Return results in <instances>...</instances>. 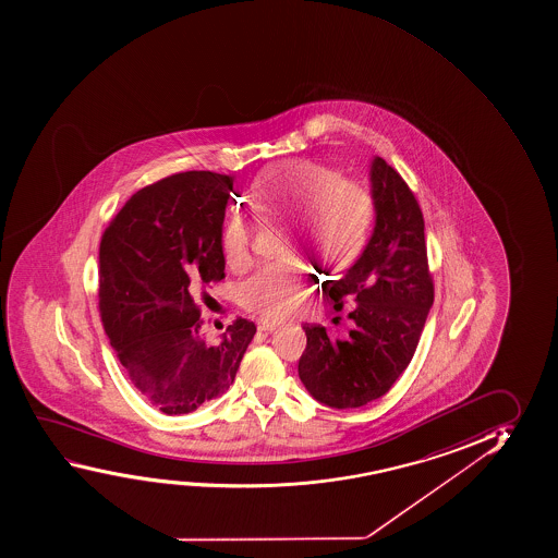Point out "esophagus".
I'll return each instance as SVG.
<instances>
[{
	"label": "esophagus",
	"instance_id": "esophagus-1",
	"mask_svg": "<svg viewBox=\"0 0 558 558\" xmlns=\"http://www.w3.org/2000/svg\"><path fill=\"white\" fill-rule=\"evenodd\" d=\"M277 327H281L279 319H269V317H259L258 331H275Z\"/></svg>",
	"mask_w": 558,
	"mask_h": 558
}]
</instances>
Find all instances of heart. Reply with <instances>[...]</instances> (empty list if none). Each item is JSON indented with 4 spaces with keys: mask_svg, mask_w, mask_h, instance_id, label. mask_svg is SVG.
<instances>
[{
    "mask_svg": "<svg viewBox=\"0 0 558 558\" xmlns=\"http://www.w3.org/2000/svg\"><path fill=\"white\" fill-rule=\"evenodd\" d=\"M254 202L271 219L289 216L283 231L287 252H312L331 266L356 256L375 211L366 184L316 159H291L266 169ZM221 248L229 266H248L250 231L241 217L225 225ZM310 277V267L299 256L267 262L242 283V306L266 317L289 316L308 296Z\"/></svg>",
    "mask_w": 558,
    "mask_h": 558,
    "instance_id": "heart-1",
    "label": "heart"
}]
</instances>
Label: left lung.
Masks as SVG:
<instances>
[{
  "label": "left lung",
  "mask_w": 558,
  "mask_h": 558,
  "mask_svg": "<svg viewBox=\"0 0 558 558\" xmlns=\"http://www.w3.org/2000/svg\"><path fill=\"white\" fill-rule=\"evenodd\" d=\"M375 229L364 254L339 281H327L333 308H354L356 327L331 339L322 325L308 337L299 375L314 399L331 408L364 407L391 391L416 352L432 308L435 284L427 262L424 214L395 167L372 166Z\"/></svg>",
  "instance_id": "1"
}]
</instances>
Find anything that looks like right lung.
Returning a JSON list of instances; mask_svg holds the SVG:
<instances>
[{
    "instance_id": "add662e5",
    "label": "right lung",
    "mask_w": 558,
    "mask_h": 558,
    "mask_svg": "<svg viewBox=\"0 0 558 558\" xmlns=\"http://www.w3.org/2000/svg\"><path fill=\"white\" fill-rule=\"evenodd\" d=\"M233 179L186 171L136 192L101 234L98 308L134 387L167 416L233 385L256 325L239 317L202 335L201 300L225 279L221 227Z\"/></svg>"
}]
</instances>
